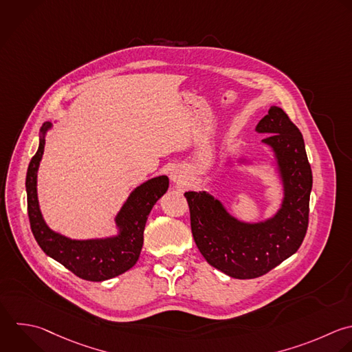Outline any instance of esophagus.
<instances>
[{"instance_id": "esophagus-1", "label": "esophagus", "mask_w": 352, "mask_h": 352, "mask_svg": "<svg viewBox=\"0 0 352 352\" xmlns=\"http://www.w3.org/2000/svg\"><path fill=\"white\" fill-rule=\"evenodd\" d=\"M170 177H172V182L176 183V184H183L184 183V179H183V175L179 169H173L172 173H170Z\"/></svg>"}]
</instances>
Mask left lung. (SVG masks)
<instances>
[{
  "instance_id": "1",
  "label": "left lung",
  "mask_w": 352,
  "mask_h": 352,
  "mask_svg": "<svg viewBox=\"0 0 352 352\" xmlns=\"http://www.w3.org/2000/svg\"><path fill=\"white\" fill-rule=\"evenodd\" d=\"M272 147L285 197L278 213L263 223L248 224L231 217L220 201L206 192L184 194L190 208L194 241L206 261L236 279L261 276L300 248L308 227L312 172L302 135L276 106L257 124Z\"/></svg>"
}]
</instances>
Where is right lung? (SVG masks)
Wrapping results in <instances>:
<instances>
[{
    "instance_id": "add662e5",
    "label": "right lung",
    "mask_w": 352,
    "mask_h": 352,
    "mask_svg": "<svg viewBox=\"0 0 352 352\" xmlns=\"http://www.w3.org/2000/svg\"><path fill=\"white\" fill-rule=\"evenodd\" d=\"M50 128V122L41 128L40 146L29 164L26 176L28 212L33 235L48 256L77 276L94 282L114 278L136 264L143 246L147 217L154 204L166 192L169 180L166 176H158L135 188L117 214L116 223L120 228L117 236L89 241L66 238L45 224L37 199V170L44 154L45 132Z\"/></svg>"
}]
</instances>
